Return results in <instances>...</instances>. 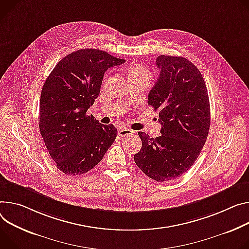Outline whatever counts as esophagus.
I'll return each mask as SVG.
<instances>
[{"mask_svg": "<svg viewBox=\"0 0 249 249\" xmlns=\"http://www.w3.org/2000/svg\"><path fill=\"white\" fill-rule=\"evenodd\" d=\"M134 131L131 129H127V128H120L118 130V135L120 137H126V136H132L134 135Z\"/></svg>", "mask_w": 249, "mask_h": 249, "instance_id": "obj_1", "label": "esophagus"}]
</instances>
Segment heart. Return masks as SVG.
I'll return each instance as SVG.
<instances>
[{"label": "heart", "instance_id": "1", "mask_svg": "<svg viewBox=\"0 0 249 249\" xmlns=\"http://www.w3.org/2000/svg\"><path fill=\"white\" fill-rule=\"evenodd\" d=\"M128 72V78L129 80H135V79H140V78H145L147 80H150L151 74L149 71H147L145 67L139 64H133L129 66L127 69Z\"/></svg>", "mask_w": 249, "mask_h": 249}]
</instances>
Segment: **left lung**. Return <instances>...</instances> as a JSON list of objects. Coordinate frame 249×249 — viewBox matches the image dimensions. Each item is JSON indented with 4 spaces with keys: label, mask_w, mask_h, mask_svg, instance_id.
Wrapping results in <instances>:
<instances>
[{
    "label": "left lung",
    "mask_w": 249,
    "mask_h": 249,
    "mask_svg": "<svg viewBox=\"0 0 249 249\" xmlns=\"http://www.w3.org/2000/svg\"><path fill=\"white\" fill-rule=\"evenodd\" d=\"M160 76L148 95V104L159 110V137L138 132L141 150L134 155L138 168L157 182L182 176L197 159L211 125L207 85L196 66L182 56L156 59Z\"/></svg>",
    "instance_id": "obj_1"
}]
</instances>
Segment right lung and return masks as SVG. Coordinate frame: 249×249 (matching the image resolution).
<instances>
[{"mask_svg":"<svg viewBox=\"0 0 249 249\" xmlns=\"http://www.w3.org/2000/svg\"><path fill=\"white\" fill-rule=\"evenodd\" d=\"M124 59L93 49L64 56L41 89L39 130L59 171L81 175L93 169L115 141L117 129L86 112L100 92L105 71Z\"/></svg>","mask_w":249,"mask_h":249,"instance_id":"add662e5","label":"right lung"}]
</instances>
